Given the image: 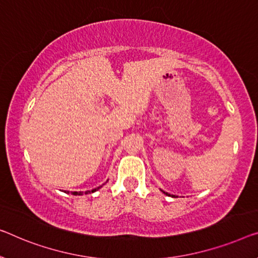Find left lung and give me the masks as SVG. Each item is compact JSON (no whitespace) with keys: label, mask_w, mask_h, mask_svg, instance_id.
<instances>
[{"label":"left lung","mask_w":258,"mask_h":258,"mask_svg":"<svg viewBox=\"0 0 258 258\" xmlns=\"http://www.w3.org/2000/svg\"><path fill=\"white\" fill-rule=\"evenodd\" d=\"M164 194H166V192H164ZM167 195H168V194H167Z\"/></svg>","instance_id":"8db88e82"}]
</instances>
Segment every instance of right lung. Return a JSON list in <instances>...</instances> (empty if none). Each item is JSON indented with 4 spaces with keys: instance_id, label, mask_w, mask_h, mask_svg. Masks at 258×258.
I'll use <instances>...</instances> for the list:
<instances>
[{
    "instance_id": "obj_1",
    "label": "right lung",
    "mask_w": 258,
    "mask_h": 258,
    "mask_svg": "<svg viewBox=\"0 0 258 258\" xmlns=\"http://www.w3.org/2000/svg\"><path fill=\"white\" fill-rule=\"evenodd\" d=\"M99 187H101V186H99ZM99 187H97V189H94L92 191H86V192H84V194L88 195V194H90V192H95V191H97V190L99 189ZM72 195H74V196H81V195H83V192H72Z\"/></svg>"
}]
</instances>
